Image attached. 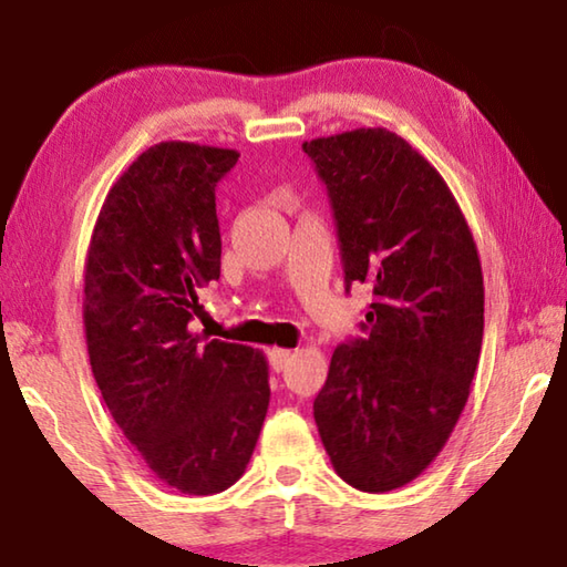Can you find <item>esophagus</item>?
<instances>
[{
  "label": "esophagus",
  "instance_id": "34e87169",
  "mask_svg": "<svg viewBox=\"0 0 567 567\" xmlns=\"http://www.w3.org/2000/svg\"><path fill=\"white\" fill-rule=\"evenodd\" d=\"M290 360H292V352L282 350V347H275V350L269 352V362H271V368H275L277 373L285 371V368L290 365Z\"/></svg>",
  "mask_w": 567,
  "mask_h": 567
}]
</instances>
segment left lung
Returning <instances> with one entry per match:
<instances>
[{"instance_id": "1", "label": "left lung", "mask_w": 567, "mask_h": 567, "mask_svg": "<svg viewBox=\"0 0 567 567\" xmlns=\"http://www.w3.org/2000/svg\"><path fill=\"white\" fill-rule=\"evenodd\" d=\"M303 150L327 184L347 290L375 296L365 337L331 354L313 417L339 477L389 493L433 464L470 399L485 331L477 244L441 173L399 134L352 130Z\"/></svg>"}]
</instances>
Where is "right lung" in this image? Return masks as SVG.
<instances>
[{
    "label": "right lung",
    "instance_id": "right-lung-1",
    "mask_svg": "<svg viewBox=\"0 0 567 567\" xmlns=\"http://www.w3.org/2000/svg\"><path fill=\"white\" fill-rule=\"evenodd\" d=\"M236 150L161 142L105 196L85 259L82 321L103 402L142 462L184 495L240 480L269 406L264 352L202 342L188 321L220 279L215 186Z\"/></svg>",
    "mask_w": 567,
    "mask_h": 567
}]
</instances>
